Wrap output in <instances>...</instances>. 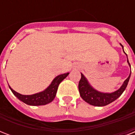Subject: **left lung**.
Segmentation results:
<instances>
[{"label":"left lung","mask_w":135,"mask_h":135,"mask_svg":"<svg viewBox=\"0 0 135 135\" xmlns=\"http://www.w3.org/2000/svg\"><path fill=\"white\" fill-rule=\"evenodd\" d=\"M120 45H121L123 50V46L121 44H120ZM124 53L126 55L125 52H124ZM126 56H127V55H126ZM127 58H128V56H127ZM127 61H128L130 67L131 68L128 59ZM130 76H131V72H130L128 78L124 81L123 85L118 90H115V92L109 93V92H102L95 90L89 83L88 80H87V78L85 77L84 75L81 74V78H80L79 83H78V90H79L80 97L85 102H86L87 103H88L92 106L104 107V106L109 104L110 103L113 102V101L117 99L123 94V92L125 91L126 87L128 85Z\"/></svg>","instance_id":"left-lung-1"}]
</instances>
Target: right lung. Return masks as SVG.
Returning a JSON list of instances; mask_svg holds the SVG:
<instances>
[{
    "mask_svg": "<svg viewBox=\"0 0 135 135\" xmlns=\"http://www.w3.org/2000/svg\"><path fill=\"white\" fill-rule=\"evenodd\" d=\"M69 74V73L66 74H60L59 76H56L50 85L45 90H44L42 92H38L36 94H30V95H24L18 93L16 91L11 88L9 86V89L11 90L12 93L15 97H17L20 101H22L26 104L30 105V106H41V105L47 104L51 102H52L56 96L58 86L59 83L62 80L67 77V76Z\"/></svg>",
    "mask_w": 135,
    "mask_h": 135,
    "instance_id": "1",
    "label": "right lung"
}]
</instances>
